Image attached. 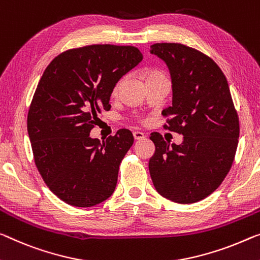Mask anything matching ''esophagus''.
Masks as SVG:
<instances>
[{
	"instance_id": "1",
	"label": "esophagus",
	"mask_w": 260,
	"mask_h": 260,
	"mask_svg": "<svg viewBox=\"0 0 260 260\" xmlns=\"http://www.w3.org/2000/svg\"><path fill=\"white\" fill-rule=\"evenodd\" d=\"M134 138L136 139V141H141V139L145 138V135H144L143 133H141V131H135V133H134Z\"/></svg>"
}]
</instances>
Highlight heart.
<instances>
[{
  "instance_id": "b5f03b06",
  "label": "heart",
  "mask_w": 260,
  "mask_h": 260,
  "mask_svg": "<svg viewBox=\"0 0 260 260\" xmlns=\"http://www.w3.org/2000/svg\"><path fill=\"white\" fill-rule=\"evenodd\" d=\"M155 77H165V74L161 73V72H159V71H150L149 73H147V75H146V80L147 79H151V78H155ZM118 88H119V82L116 83V86H115L113 93L114 94H117Z\"/></svg>"
}]
</instances>
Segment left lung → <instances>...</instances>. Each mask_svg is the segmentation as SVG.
Wrapping results in <instances>:
<instances>
[{"mask_svg": "<svg viewBox=\"0 0 260 260\" xmlns=\"http://www.w3.org/2000/svg\"><path fill=\"white\" fill-rule=\"evenodd\" d=\"M151 53L169 67L172 106L162 110L166 130L183 136L180 145L150 139L155 151L150 175L161 197L177 203H194L218 188L236 154L239 121L225 75L213 59L178 43H157Z\"/></svg>", "mask_w": 260, "mask_h": 260, "instance_id": "obj_1", "label": "left lung"}]
</instances>
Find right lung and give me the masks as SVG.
I'll return each mask as SVG.
<instances>
[{
    "mask_svg": "<svg viewBox=\"0 0 260 260\" xmlns=\"http://www.w3.org/2000/svg\"><path fill=\"white\" fill-rule=\"evenodd\" d=\"M142 59L135 46L89 45L62 52L44 71L27 113V133L44 182L63 202L93 207L114 193L134 136L119 129L101 143L89 133L98 114L110 110L118 80Z\"/></svg>",
    "mask_w": 260,
    "mask_h": 260,
    "instance_id": "right-lung-1",
    "label": "right lung"
}]
</instances>
